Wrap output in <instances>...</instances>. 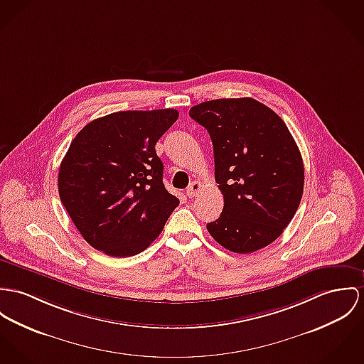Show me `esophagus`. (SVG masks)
Masks as SVG:
<instances>
[{
  "mask_svg": "<svg viewBox=\"0 0 364 364\" xmlns=\"http://www.w3.org/2000/svg\"><path fill=\"white\" fill-rule=\"evenodd\" d=\"M199 190H200V183H199V181H194V183L190 184V187L187 188L186 194H187L188 198H194Z\"/></svg>",
  "mask_w": 364,
  "mask_h": 364,
  "instance_id": "obj_1",
  "label": "esophagus"
}]
</instances>
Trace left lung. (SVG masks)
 <instances>
[{
  "label": "left lung",
  "instance_id": "1",
  "mask_svg": "<svg viewBox=\"0 0 364 364\" xmlns=\"http://www.w3.org/2000/svg\"><path fill=\"white\" fill-rule=\"evenodd\" d=\"M190 116L212 139L224 198L223 212L206 224L208 231L235 253L267 247L292 220L304 194V162L287 124L250 97L206 101Z\"/></svg>",
  "mask_w": 364,
  "mask_h": 364
}]
</instances>
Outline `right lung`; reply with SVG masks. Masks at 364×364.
Here are the masks:
<instances>
[{
	"mask_svg": "<svg viewBox=\"0 0 364 364\" xmlns=\"http://www.w3.org/2000/svg\"><path fill=\"white\" fill-rule=\"evenodd\" d=\"M177 117L170 108L111 113L85 124L72 141L58 190L92 248L133 256L164 230L178 199L165 188L155 145Z\"/></svg>",
	"mask_w": 364,
	"mask_h": 364,
	"instance_id": "1",
	"label": "right lung"
}]
</instances>
